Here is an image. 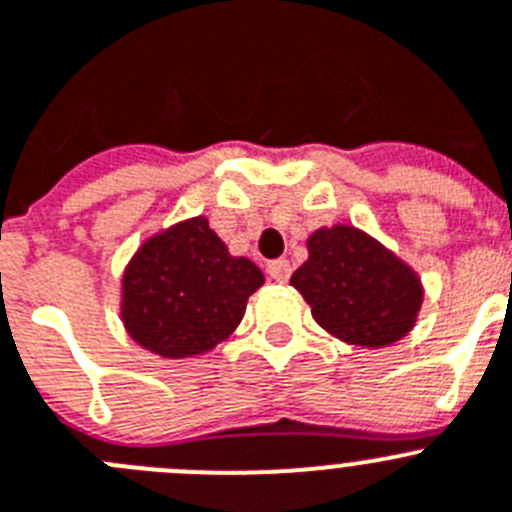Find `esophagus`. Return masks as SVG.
Listing matches in <instances>:
<instances>
[{
    "mask_svg": "<svg viewBox=\"0 0 512 512\" xmlns=\"http://www.w3.org/2000/svg\"><path fill=\"white\" fill-rule=\"evenodd\" d=\"M266 274L274 281H289V276H292V264H289L287 259L269 261V264H266Z\"/></svg>",
    "mask_w": 512,
    "mask_h": 512,
    "instance_id": "esophagus-1",
    "label": "esophagus"
}]
</instances>
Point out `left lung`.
<instances>
[{
    "mask_svg": "<svg viewBox=\"0 0 512 512\" xmlns=\"http://www.w3.org/2000/svg\"><path fill=\"white\" fill-rule=\"evenodd\" d=\"M309 261L292 287L312 307L317 325L340 340L381 348L411 330L421 307V284L409 266L365 233L335 225L309 238Z\"/></svg>",
    "mask_w": 512,
    "mask_h": 512,
    "instance_id": "obj_1",
    "label": "left lung"
}]
</instances>
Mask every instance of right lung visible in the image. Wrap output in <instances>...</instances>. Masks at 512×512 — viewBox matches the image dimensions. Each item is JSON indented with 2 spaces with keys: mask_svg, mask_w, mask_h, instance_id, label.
<instances>
[{
  "mask_svg": "<svg viewBox=\"0 0 512 512\" xmlns=\"http://www.w3.org/2000/svg\"><path fill=\"white\" fill-rule=\"evenodd\" d=\"M264 284L259 266L233 259L225 243L195 218L152 238L124 274V325L162 358H190L225 340L246 302Z\"/></svg>",
  "mask_w": 512,
  "mask_h": 512,
  "instance_id": "add662e5",
  "label": "right lung"
}]
</instances>
